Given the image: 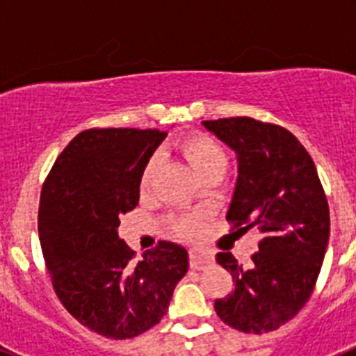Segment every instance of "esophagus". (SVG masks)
I'll use <instances>...</instances> for the list:
<instances>
[{
	"label": "esophagus",
	"instance_id": "1",
	"mask_svg": "<svg viewBox=\"0 0 356 356\" xmlns=\"http://www.w3.org/2000/svg\"><path fill=\"white\" fill-rule=\"evenodd\" d=\"M188 259H191V267H193V269H203V267H207L209 264H212L213 257L210 251L193 248V250L188 251Z\"/></svg>",
	"mask_w": 356,
	"mask_h": 356
}]
</instances>
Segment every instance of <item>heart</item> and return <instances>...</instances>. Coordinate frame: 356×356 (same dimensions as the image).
I'll use <instances>...</instances> for the list:
<instances>
[{
    "instance_id": "heart-1",
    "label": "heart",
    "mask_w": 356,
    "mask_h": 356,
    "mask_svg": "<svg viewBox=\"0 0 356 356\" xmlns=\"http://www.w3.org/2000/svg\"><path fill=\"white\" fill-rule=\"evenodd\" d=\"M184 159L191 163V168L201 176L207 178L212 172H222L226 168V153L221 147V144L213 140L212 137L203 134H193L188 137H184L176 144ZM159 156L153 155L146 160L143 171H140L139 187L143 193H146L151 187L155 175L159 171ZM171 228L175 234H178L184 238H194L201 234L203 228V217L200 213H185V216L175 217L171 221Z\"/></svg>"
}]
</instances>
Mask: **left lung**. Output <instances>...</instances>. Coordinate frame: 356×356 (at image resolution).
<instances>
[{
    "label": "left lung",
    "instance_id": "left-lung-1",
    "mask_svg": "<svg viewBox=\"0 0 356 356\" xmlns=\"http://www.w3.org/2000/svg\"><path fill=\"white\" fill-rule=\"evenodd\" d=\"M203 127L237 155L226 219L241 234L253 226L262 234L250 266L242 267L229 251L217 253L235 289L213 307L232 328L273 332L305 307L319 276L330 237L325 191L312 156L285 128L253 118L203 121Z\"/></svg>",
    "mask_w": 356,
    "mask_h": 356
}]
</instances>
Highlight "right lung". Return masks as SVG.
<instances>
[{
	"instance_id": "obj_1",
	"label": "right lung",
	"mask_w": 356,
	"mask_h": 356,
	"mask_svg": "<svg viewBox=\"0 0 356 356\" xmlns=\"http://www.w3.org/2000/svg\"><path fill=\"white\" fill-rule=\"evenodd\" d=\"M165 131L92 128L78 134L42 185L39 238L58 300L106 339L137 337L165 316L188 269L187 250L160 241L135 260L119 216L139 205V178Z\"/></svg>"
}]
</instances>
